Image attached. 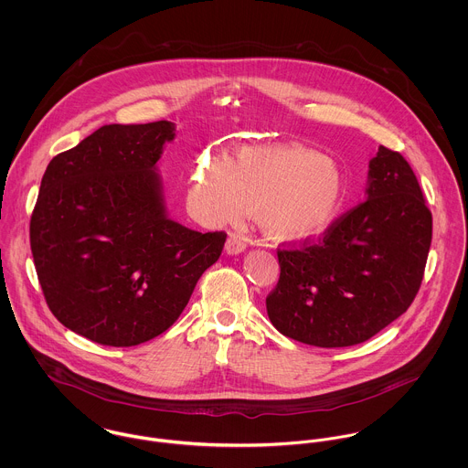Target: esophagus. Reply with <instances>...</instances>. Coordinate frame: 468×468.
<instances>
[{"label":"esophagus","mask_w":468,"mask_h":468,"mask_svg":"<svg viewBox=\"0 0 468 468\" xmlns=\"http://www.w3.org/2000/svg\"><path fill=\"white\" fill-rule=\"evenodd\" d=\"M245 249H247V243L238 234H229L227 243H225V252L229 256H238V254L245 252Z\"/></svg>","instance_id":"esophagus-1"}]
</instances>
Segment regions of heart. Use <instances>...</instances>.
I'll return each instance as SVG.
<instances>
[{"mask_svg": "<svg viewBox=\"0 0 468 468\" xmlns=\"http://www.w3.org/2000/svg\"><path fill=\"white\" fill-rule=\"evenodd\" d=\"M344 197L340 165L301 144L247 145L230 165L205 158L189 187V201L203 218L230 221L256 210L265 236L281 243H301L326 232Z\"/></svg>", "mask_w": 468, "mask_h": 468, "instance_id": "1", "label": "heart"}]
</instances>
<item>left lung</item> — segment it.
I'll list each match as a JSON object with an SVG mask.
<instances>
[{
	"label": "left lung",
	"mask_w": 468,
	"mask_h": 468,
	"mask_svg": "<svg viewBox=\"0 0 468 468\" xmlns=\"http://www.w3.org/2000/svg\"><path fill=\"white\" fill-rule=\"evenodd\" d=\"M366 195L319 243L277 250L281 275L267 297L277 332L317 347H346L384 330L414 301L432 214L400 153L378 147Z\"/></svg>",
	"instance_id": "left-lung-1"
}]
</instances>
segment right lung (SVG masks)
<instances>
[{
	"label": "right lung",
	"mask_w": 468,
	"mask_h": 468,
	"mask_svg": "<svg viewBox=\"0 0 468 468\" xmlns=\"http://www.w3.org/2000/svg\"><path fill=\"white\" fill-rule=\"evenodd\" d=\"M169 121L108 124L54 156L30 219V249L50 312L97 344L164 334L187 306L225 232L169 218L158 175Z\"/></svg>",
	"instance_id": "right-lung-1"
}]
</instances>
